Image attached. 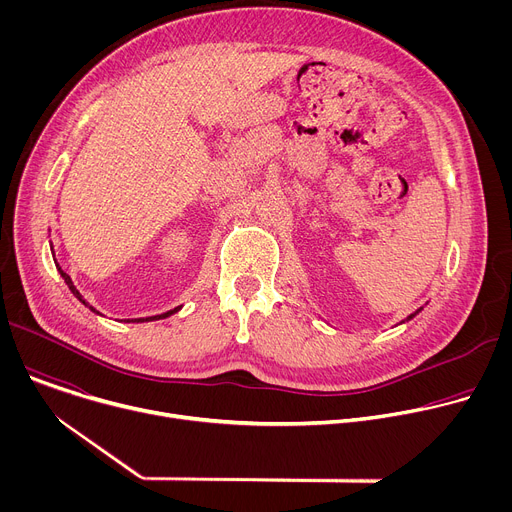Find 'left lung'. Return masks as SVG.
Here are the masks:
<instances>
[{"instance_id":"1","label":"left lung","mask_w":512,"mask_h":512,"mask_svg":"<svg viewBox=\"0 0 512 512\" xmlns=\"http://www.w3.org/2000/svg\"><path fill=\"white\" fill-rule=\"evenodd\" d=\"M421 310H423V306H421V308H419V310H415V312H413V314H409V316H407V318H405V320H401V322H399V324H405V322H409V320H413V318H415V316H417V314H419V312H421Z\"/></svg>"}]
</instances>
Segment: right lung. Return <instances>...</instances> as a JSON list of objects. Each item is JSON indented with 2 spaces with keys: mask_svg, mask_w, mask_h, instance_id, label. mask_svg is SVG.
Wrapping results in <instances>:
<instances>
[{
  "mask_svg": "<svg viewBox=\"0 0 512 512\" xmlns=\"http://www.w3.org/2000/svg\"><path fill=\"white\" fill-rule=\"evenodd\" d=\"M50 251H52V257H54V247H52V243H50ZM54 263H56V259H54ZM56 269H58L60 277L64 279V283L68 285V289L72 291V296H75V298H77V300H79L83 306H87L91 312L99 314V312H97V310H95V308H93V306H91V304H89V302H87V300L81 296V291L77 289V285L72 283L70 275H68V273H66V271H64V269L58 265V263H56ZM180 310H182V306H178V308H174V310H168V312H164V314H158V316H150V318H133V320H125V322H139V324H141V322H156V320H164V318H170L172 314H176V312H180Z\"/></svg>",
  "mask_w": 512,
  "mask_h": 512,
  "instance_id": "right-lung-1",
  "label": "right lung"
}]
</instances>
